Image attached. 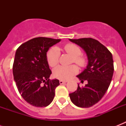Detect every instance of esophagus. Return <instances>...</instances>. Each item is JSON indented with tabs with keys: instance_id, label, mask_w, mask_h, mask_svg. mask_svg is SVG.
<instances>
[{
	"instance_id": "1",
	"label": "esophagus",
	"mask_w": 126,
	"mask_h": 126,
	"mask_svg": "<svg viewBox=\"0 0 126 126\" xmlns=\"http://www.w3.org/2000/svg\"><path fill=\"white\" fill-rule=\"evenodd\" d=\"M67 82V81H63V80H59V84H64Z\"/></svg>"
}]
</instances>
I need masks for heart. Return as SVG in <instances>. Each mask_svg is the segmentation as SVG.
Wrapping results in <instances>:
<instances>
[{"mask_svg":"<svg viewBox=\"0 0 126 126\" xmlns=\"http://www.w3.org/2000/svg\"><path fill=\"white\" fill-rule=\"evenodd\" d=\"M63 49L67 53L73 57L72 62H75L80 67L86 65V59L82 55V51L78 46L74 44H67ZM47 61L51 67H54L58 64L60 57V52L58 48L53 47L47 53ZM79 73V68L75 65L70 66H58L53 69V77L59 80H67Z\"/></svg>","mask_w":126,"mask_h":126,"instance_id":"obj_1","label":"heart"}]
</instances>
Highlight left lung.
<instances>
[{"mask_svg":"<svg viewBox=\"0 0 126 126\" xmlns=\"http://www.w3.org/2000/svg\"><path fill=\"white\" fill-rule=\"evenodd\" d=\"M82 47L88 56L86 69L77 76L83 82L88 83L69 94L71 101L82 108L92 107L99 101L107 91L114 73L112 55L110 51L98 40L92 38L69 39Z\"/></svg>","mask_w":126,"mask_h":126,"instance_id":"left-lung-1","label":"left lung"}]
</instances>
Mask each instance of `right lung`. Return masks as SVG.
Returning <instances> with one entry per match:
<instances>
[{
    "mask_svg": "<svg viewBox=\"0 0 126 126\" xmlns=\"http://www.w3.org/2000/svg\"><path fill=\"white\" fill-rule=\"evenodd\" d=\"M60 40L37 37L22 44L16 50L13 64L14 79L21 97L34 107L49 105L59 85V80L49 79L51 71L46 53Z\"/></svg>",
    "mask_w": 126,
    "mask_h": 126,
    "instance_id": "right-lung-1",
    "label": "right lung"
}]
</instances>
